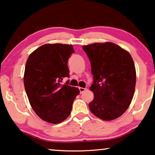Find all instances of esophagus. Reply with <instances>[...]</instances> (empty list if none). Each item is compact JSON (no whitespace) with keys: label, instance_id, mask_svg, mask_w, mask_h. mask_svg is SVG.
I'll return each instance as SVG.
<instances>
[{"label":"esophagus","instance_id":"esophagus-1","mask_svg":"<svg viewBox=\"0 0 155 155\" xmlns=\"http://www.w3.org/2000/svg\"><path fill=\"white\" fill-rule=\"evenodd\" d=\"M79 90H80V93H82V92H84V91L86 90V88H83V87H79Z\"/></svg>","mask_w":155,"mask_h":155}]
</instances>
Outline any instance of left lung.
Listing matches in <instances>:
<instances>
[{
    "mask_svg": "<svg viewBox=\"0 0 155 155\" xmlns=\"http://www.w3.org/2000/svg\"><path fill=\"white\" fill-rule=\"evenodd\" d=\"M91 63L94 99L89 104L100 119L112 120L123 115L134 95L136 71L129 52L112 42L82 46Z\"/></svg>",
    "mask_w": 155,
    "mask_h": 155,
    "instance_id": "obj_1",
    "label": "left lung"
}]
</instances>
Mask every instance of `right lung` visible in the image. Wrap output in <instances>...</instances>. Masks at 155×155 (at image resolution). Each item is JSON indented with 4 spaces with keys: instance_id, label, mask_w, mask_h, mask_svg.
Instances as JSON below:
<instances>
[{
    "instance_id": "1",
    "label": "right lung",
    "mask_w": 155,
    "mask_h": 155,
    "mask_svg": "<svg viewBox=\"0 0 155 155\" xmlns=\"http://www.w3.org/2000/svg\"><path fill=\"white\" fill-rule=\"evenodd\" d=\"M75 52L70 44H46L27 58L24 85L29 104L40 118L57 124L68 117L79 89L62 83L69 77L68 61Z\"/></svg>"
}]
</instances>
